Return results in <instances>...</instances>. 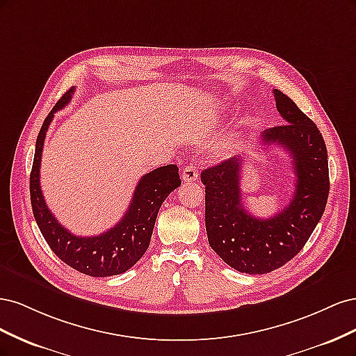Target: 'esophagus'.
Returning <instances> with one entry per match:
<instances>
[{
  "instance_id": "34e87169",
  "label": "esophagus",
  "mask_w": 356,
  "mask_h": 356,
  "mask_svg": "<svg viewBox=\"0 0 356 356\" xmlns=\"http://www.w3.org/2000/svg\"><path fill=\"white\" fill-rule=\"evenodd\" d=\"M182 181L184 182H195L199 178V168L195 163H190L187 168H184L181 175Z\"/></svg>"
}]
</instances>
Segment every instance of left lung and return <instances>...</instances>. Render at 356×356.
<instances>
[{
    "label": "left lung",
    "mask_w": 356,
    "mask_h": 356,
    "mask_svg": "<svg viewBox=\"0 0 356 356\" xmlns=\"http://www.w3.org/2000/svg\"><path fill=\"white\" fill-rule=\"evenodd\" d=\"M279 114L286 122L267 129L260 143L282 147L293 157L296 188L291 202L270 218L245 209L241 193L242 157L204 169V224L212 250L234 270L264 275L286 264L306 245L327 207L328 154L319 129L281 90L275 89Z\"/></svg>",
    "instance_id": "obj_1"
}]
</instances>
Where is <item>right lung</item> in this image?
Returning <instances> with one entry per match:
<instances>
[{
  "label": "right lung",
  "instance_id": "1",
  "mask_svg": "<svg viewBox=\"0 0 356 356\" xmlns=\"http://www.w3.org/2000/svg\"><path fill=\"white\" fill-rule=\"evenodd\" d=\"M72 93L74 88L62 96L40 129L29 177L32 212L50 250L63 263L80 273L93 277L120 275L136 264L148 250L161 203L169 196V193L181 186L178 166L168 165L157 168L139 179L129 209L108 232L90 238H81L70 233L47 208L40 186V165L47 129L55 113L71 101Z\"/></svg>",
  "mask_w": 356,
  "mask_h": 356
}]
</instances>
